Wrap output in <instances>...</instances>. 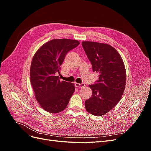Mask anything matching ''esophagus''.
<instances>
[{"label":"esophagus","mask_w":151,"mask_h":151,"mask_svg":"<svg viewBox=\"0 0 151 151\" xmlns=\"http://www.w3.org/2000/svg\"><path fill=\"white\" fill-rule=\"evenodd\" d=\"M85 84L84 83H82V84H79V83H76L75 84V86L76 88H82L85 87Z\"/></svg>","instance_id":"esophagus-1"}]
</instances>
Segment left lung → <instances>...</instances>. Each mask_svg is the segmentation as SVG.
Listing matches in <instances>:
<instances>
[{
    "label": "left lung",
    "instance_id": "8db88e82",
    "mask_svg": "<svg viewBox=\"0 0 151 151\" xmlns=\"http://www.w3.org/2000/svg\"><path fill=\"white\" fill-rule=\"evenodd\" d=\"M82 45L93 72L99 74L97 83L89 86L93 93L85 101V108L91 115L102 116L122 98L126 84L125 67L119 53L111 45L94 42H83Z\"/></svg>",
    "mask_w": 151,
    "mask_h": 151
}]
</instances>
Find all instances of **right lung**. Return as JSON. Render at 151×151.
I'll return each instance as SVG.
<instances>
[{
  "label": "right lung",
  "instance_id": "right-lung-1",
  "mask_svg": "<svg viewBox=\"0 0 151 151\" xmlns=\"http://www.w3.org/2000/svg\"><path fill=\"white\" fill-rule=\"evenodd\" d=\"M80 44L67 38L45 43L35 53L30 68V80L36 99L43 109L51 113L64 110L74 93L73 83L60 81V65L66 54Z\"/></svg>",
  "mask_w": 151,
  "mask_h": 151
}]
</instances>
